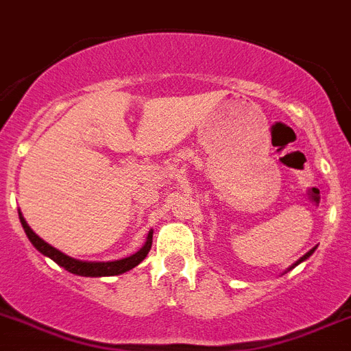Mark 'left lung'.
<instances>
[{
	"label": "left lung",
	"mask_w": 351,
	"mask_h": 351,
	"mask_svg": "<svg viewBox=\"0 0 351 351\" xmlns=\"http://www.w3.org/2000/svg\"><path fill=\"white\" fill-rule=\"evenodd\" d=\"M313 252H314V248H313V250H309V252H307V254H305V256H304V257H302V259H300V261H298V263L305 261V259H307V257H309V256H311V254H313ZM298 263H296V265H298Z\"/></svg>",
	"instance_id": "left-lung-1"
}]
</instances>
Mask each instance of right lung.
I'll use <instances>...</instances> for the list:
<instances>
[{
  "label": "right lung",
  "mask_w": 351,
  "mask_h": 351,
  "mask_svg": "<svg viewBox=\"0 0 351 351\" xmlns=\"http://www.w3.org/2000/svg\"><path fill=\"white\" fill-rule=\"evenodd\" d=\"M19 220L23 223V229H25L26 236L29 238V241L33 243V247L37 248L38 252H42L44 256L51 257L56 265H60L62 268H65L71 274L76 275H83V277H110V275H121L124 271H130L131 268H134L136 265L143 261L149 254L152 247V232H149L147 236V241L142 248H140L138 252L133 254V256L125 257V259H121V261H112V263H85V261H77V259H73V257L65 256L60 250L51 247L49 243H46L44 239L38 238L29 226L26 223V220L23 218V215L19 213Z\"/></svg>",
  "instance_id": "add662e5"
}]
</instances>
